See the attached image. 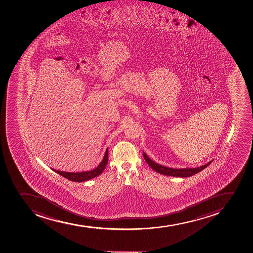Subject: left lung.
Segmentation results:
<instances>
[{"mask_svg":"<svg viewBox=\"0 0 253 253\" xmlns=\"http://www.w3.org/2000/svg\"><path fill=\"white\" fill-rule=\"evenodd\" d=\"M143 157H144L145 161L149 165L150 167L153 169L157 173H162L164 175L180 177V178H187V177L194 175L196 173H199L201 171L203 170L204 169L207 168V166H209L210 164L212 162L211 161V162H208L204 166L196 167V168L173 169L156 163L150 157H148V156L144 152H143Z\"/></svg>","mask_w":253,"mask_h":253,"instance_id":"left-lung-1","label":"left lung"}]
</instances>
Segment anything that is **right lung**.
Segmentation results:
<instances>
[{
	"label": "right lung",
	"mask_w": 253,
	"mask_h": 253,
	"mask_svg": "<svg viewBox=\"0 0 253 253\" xmlns=\"http://www.w3.org/2000/svg\"><path fill=\"white\" fill-rule=\"evenodd\" d=\"M107 162H108V148L106 150L103 159L101 161V163L99 164L96 168L91 169V170L83 171V172L75 173V172H65V171L56 170L55 169H51L52 170L55 171V173H59V174L65 177L69 180L73 181V182H78V183H82L84 181L89 180L91 178L100 175L106 168Z\"/></svg>",
	"instance_id": "right-lung-1"
}]
</instances>
